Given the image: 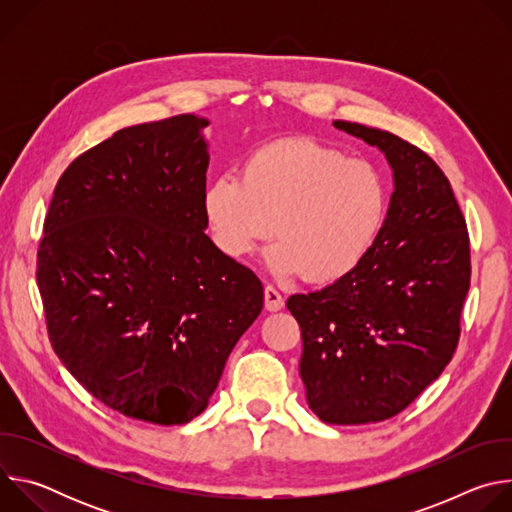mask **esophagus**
I'll list each match as a JSON object with an SVG mask.
<instances>
[{
	"label": "esophagus",
	"instance_id": "esophagus-1",
	"mask_svg": "<svg viewBox=\"0 0 512 512\" xmlns=\"http://www.w3.org/2000/svg\"><path fill=\"white\" fill-rule=\"evenodd\" d=\"M265 308L269 312H277V310L283 308V296L279 294V291L273 285L265 287Z\"/></svg>",
	"mask_w": 512,
	"mask_h": 512
}]
</instances>
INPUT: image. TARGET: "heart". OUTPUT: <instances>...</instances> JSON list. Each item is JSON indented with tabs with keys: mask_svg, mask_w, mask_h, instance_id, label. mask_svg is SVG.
Listing matches in <instances>:
<instances>
[{
	"mask_svg": "<svg viewBox=\"0 0 512 512\" xmlns=\"http://www.w3.org/2000/svg\"><path fill=\"white\" fill-rule=\"evenodd\" d=\"M389 208L383 174L328 145L279 139L255 150L239 178L225 174L204 192V216L218 251L245 259L273 231L267 269L332 283L352 273L379 239Z\"/></svg>",
	"mask_w": 512,
	"mask_h": 512,
	"instance_id": "obj_1",
	"label": "heart"
}]
</instances>
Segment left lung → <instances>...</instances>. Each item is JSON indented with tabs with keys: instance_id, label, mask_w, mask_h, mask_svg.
I'll use <instances>...</instances> for the list:
<instances>
[{
	"instance_id": "left-lung-1",
	"label": "left lung",
	"mask_w": 512,
	"mask_h": 512,
	"mask_svg": "<svg viewBox=\"0 0 512 512\" xmlns=\"http://www.w3.org/2000/svg\"><path fill=\"white\" fill-rule=\"evenodd\" d=\"M375 145L393 170L379 239L352 273L287 300L302 328L310 409L332 425L401 413L437 377L460 338L470 241L450 180L425 152L375 127L334 121Z\"/></svg>"
}]
</instances>
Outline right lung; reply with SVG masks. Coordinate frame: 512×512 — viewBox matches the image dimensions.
Wrapping results in <instances>:
<instances>
[{
	"label": "right lung",
	"mask_w": 512,
	"mask_h": 512,
	"mask_svg": "<svg viewBox=\"0 0 512 512\" xmlns=\"http://www.w3.org/2000/svg\"><path fill=\"white\" fill-rule=\"evenodd\" d=\"M208 119L113 133L60 176L38 287L60 362L93 397L182 425L208 407L263 310L259 277L204 233Z\"/></svg>",
	"instance_id": "1"
}]
</instances>
